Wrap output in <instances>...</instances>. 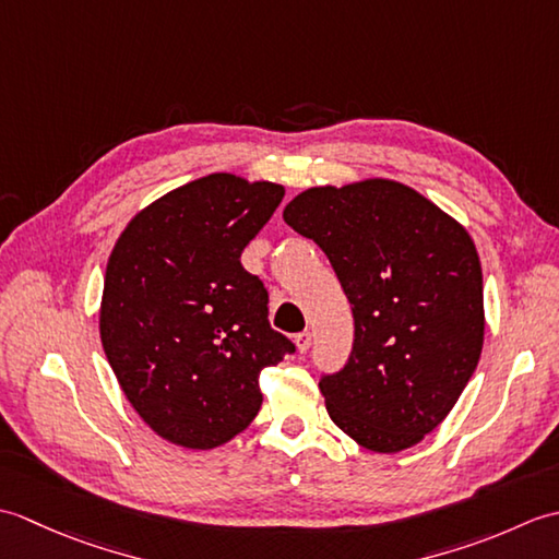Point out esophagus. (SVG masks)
<instances>
[{"mask_svg": "<svg viewBox=\"0 0 559 559\" xmlns=\"http://www.w3.org/2000/svg\"><path fill=\"white\" fill-rule=\"evenodd\" d=\"M295 346H298L300 353H307V348L312 346V334H310V331H300V334L295 336Z\"/></svg>", "mask_w": 559, "mask_h": 559, "instance_id": "1", "label": "esophagus"}]
</instances>
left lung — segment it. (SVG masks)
Returning <instances> with one entry per match:
<instances>
[{"label": "left lung", "instance_id": "obj_1", "mask_svg": "<svg viewBox=\"0 0 559 559\" xmlns=\"http://www.w3.org/2000/svg\"><path fill=\"white\" fill-rule=\"evenodd\" d=\"M283 218L322 247L353 307L350 358L319 379L331 420L379 454L418 444L480 360L483 271L471 235L394 180L312 187Z\"/></svg>", "mask_w": 559, "mask_h": 559}]
</instances>
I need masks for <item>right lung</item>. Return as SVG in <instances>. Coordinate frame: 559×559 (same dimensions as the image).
Segmentation results:
<instances>
[{"instance_id":"1","label":"right lung","mask_w":559,"mask_h":559,"mask_svg":"<svg viewBox=\"0 0 559 559\" xmlns=\"http://www.w3.org/2000/svg\"><path fill=\"white\" fill-rule=\"evenodd\" d=\"M286 189L213 173L139 211L105 271L100 341L153 432L187 449L240 435L259 372L295 353L269 324V293L240 261Z\"/></svg>"}]
</instances>
